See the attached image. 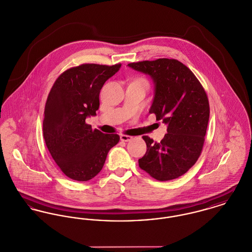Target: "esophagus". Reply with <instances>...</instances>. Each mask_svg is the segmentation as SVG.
I'll use <instances>...</instances> for the list:
<instances>
[{
    "label": "esophagus",
    "mask_w": 252,
    "mask_h": 252,
    "mask_svg": "<svg viewBox=\"0 0 252 252\" xmlns=\"http://www.w3.org/2000/svg\"><path fill=\"white\" fill-rule=\"evenodd\" d=\"M120 138H121V140H122L123 142H128V141L132 140V137L128 135H121L120 136Z\"/></svg>",
    "instance_id": "1"
}]
</instances>
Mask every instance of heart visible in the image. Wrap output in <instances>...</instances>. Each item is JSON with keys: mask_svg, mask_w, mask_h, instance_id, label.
I'll return each instance as SVG.
<instances>
[{"mask_svg": "<svg viewBox=\"0 0 252 252\" xmlns=\"http://www.w3.org/2000/svg\"><path fill=\"white\" fill-rule=\"evenodd\" d=\"M137 80H142V81H145V82H147L145 79H143V78H139V79H137Z\"/></svg>", "mask_w": 252, "mask_h": 252, "instance_id": "heart-1", "label": "heart"}]
</instances>
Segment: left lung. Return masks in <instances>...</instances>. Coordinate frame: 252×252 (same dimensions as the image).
<instances>
[{"label":"left lung","instance_id":"8db88e82","mask_svg":"<svg viewBox=\"0 0 252 252\" xmlns=\"http://www.w3.org/2000/svg\"><path fill=\"white\" fill-rule=\"evenodd\" d=\"M127 66L153 79L150 113L167 125L168 131L159 143L143 136L147 153L139 159V167L159 181L177 178L194 166L201 153L210 114L207 95L192 71L176 59Z\"/></svg>","mask_w":252,"mask_h":252}]
</instances>
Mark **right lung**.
Instances as JSON below:
<instances>
[{"instance_id": "1", "label": "right lung", "mask_w": 252, "mask_h": 252, "mask_svg": "<svg viewBox=\"0 0 252 252\" xmlns=\"http://www.w3.org/2000/svg\"><path fill=\"white\" fill-rule=\"evenodd\" d=\"M120 68L121 64H82L61 74L50 91L43 136L52 157L71 179L87 181L95 177L120 140L118 134L93 130L85 123L86 118L97 115L100 89Z\"/></svg>"}]
</instances>
